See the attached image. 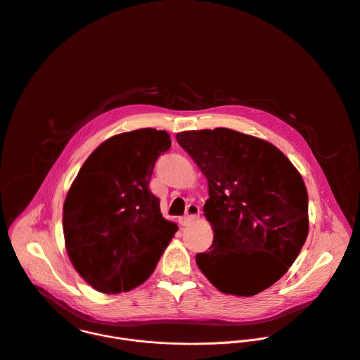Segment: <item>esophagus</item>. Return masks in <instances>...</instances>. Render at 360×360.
<instances>
[{
  "instance_id": "esophagus-1",
  "label": "esophagus",
  "mask_w": 360,
  "mask_h": 360,
  "mask_svg": "<svg viewBox=\"0 0 360 360\" xmlns=\"http://www.w3.org/2000/svg\"><path fill=\"white\" fill-rule=\"evenodd\" d=\"M199 213H200V209L199 206L196 205H189L188 209H186V216L181 219V226H189L192 221H195L198 217H199Z\"/></svg>"
}]
</instances>
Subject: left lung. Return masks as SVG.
Listing matches in <instances>:
<instances>
[{
  "instance_id": "1",
  "label": "left lung",
  "mask_w": 360,
  "mask_h": 360,
  "mask_svg": "<svg viewBox=\"0 0 360 360\" xmlns=\"http://www.w3.org/2000/svg\"><path fill=\"white\" fill-rule=\"evenodd\" d=\"M207 179L209 251L196 255L220 292L250 297L278 282L309 234V195L300 172L274 144L231 129L176 134Z\"/></svg>"
}]
</instances>
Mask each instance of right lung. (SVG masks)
Here are the masks:
<instances>
[{
	"label": "right lung",
	"instance_id": "obj_1",
	"mask_svg": "<svg viewBox=\"0 0 360 360\" xmlns=\"http://www.w3.org/2000/svg\"><path fill=\"white\" fill-rule=\"evenodd\" d=\"M169 147L165 130L116 134L92 151L67 193L68 258L101 293L129 292L147 281L178 230L148 188L157 158Z\"/></svg>",
	"mask_w": 360,
	"mask_h": 360
}]
</instances>
